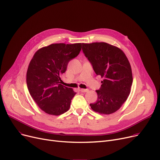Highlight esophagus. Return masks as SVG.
<instances>
[{
  "label": "esophagus",
  "instance_id": "obj_1",
  "mask_svg": "<svg viewBox=\"0 0 160 160\" xmlns=\"http://www.w3.org/2000/svg\"><path fill=\"white\" fill-rule=\"evenodd\" d=\"M80 91L82 93H86V92H88V89H80Z\"/></svg>",
  "mask_w": 160,
  "mask_h": 160
}]
</instances>
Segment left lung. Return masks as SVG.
I'll list each match as a JSON object with an SVG mask.
<instances>
[{
  "label": "left lung",
  "instance_id": "8db88e82",
  "mask_svg": "<svg viewBox=\"0 0 160 160\" xmlns=\"http://www.w3.org/2000/svg\"><path fill=\"white\" fill-rule=\"evenodd\" d=\"M82 50L95 74L104 78L101 88L96 90L97 99L90 107L102 114L115 112L127 100L133 83L126 55L120 48L105 42L83 43Z\"/></svg>",
  "mask_w": 160,
  "mask_h": 160
}]
</instances>
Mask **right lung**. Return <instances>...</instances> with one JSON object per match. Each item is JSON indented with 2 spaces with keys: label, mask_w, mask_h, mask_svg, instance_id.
<instances>
[{
  "label": "right lung",
  "mask_w": 160,
  "mask_h": 160,
  "mask_svg": "<svg viewBox=\"0 0 160 160\" xmlns=\"http://www.w3.org/2000/svg\"><path fill=\"white\" fill-rule=\"evenodd\" d=\"M81 49V43L52 44L34 53L27 69V85L34 101L46 113L59 116L70 108L76 93L61 84L60 76Z\"/></svg>",
  "instance_id": "right-lung-1"
}]
</instances>
